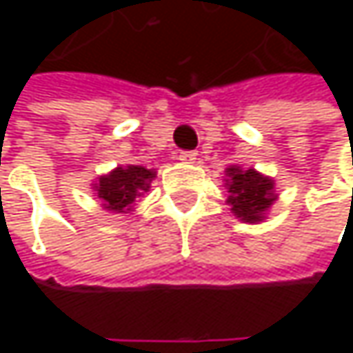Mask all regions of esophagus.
I'll return each instance as SVG.
<instances>
[{
    "label": "esophagus",
    "instance_id": "34e87169",
    "mask_svg": "<svg viewBox=\"0 0 353 353\" xmlns=\"http://www.w3.org/2000/svg\"><path fill=\"white\" fill-rule=\"evenodd\" d=\"M179 161H183V163H194V161H196V153H194V151H181V153H179Z\"/></svg>",
    "mask_w": 353,
    "mask_h": 353
}]
</instances>
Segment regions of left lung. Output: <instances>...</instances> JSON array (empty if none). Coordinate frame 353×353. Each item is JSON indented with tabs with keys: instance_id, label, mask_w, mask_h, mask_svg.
<instances>
[{
	"instance_id": "obj_1",
	"label": "left lung",
	"mask_w": 353,
	"mask_h": 353,
	"mask_svg": "<svg viewBox=\"0 0 353 353\" xmlns=\"http://www.w3.org/2000/svg\"><path fill=\"white\" fill-rule=\"evenodd\" d=\"M227 174H229L227 185L231 192L229 204L233 206L231 210L247 223L261 221L263 212L274 202L272 179L255 174L253 170H239L237 165L229 168Z\"/></svg>"
}]
</instances>
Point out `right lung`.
Listing matches in <instances>:
<instances>
[{
	"instance_id": "1",
	"label": "right lung",
	"mask_w": 353,
	"mask_h": 353,
	"mask_svg": "<svg viewBox=\"0 0 353 353\" xmlns=\"http://www.w3.org/2000/svg\"><path fill=\"white\" fill-rule=\"evenodd\" d=\"M155 177V172L145 170L141 165H128L118 168L110 176L100 177V183L96 185L98 196L104 200L108 210L124 212L134 202L137 196H141V190L149 188V181Z\"/></svg>"
}]
</instances>
